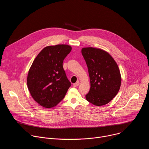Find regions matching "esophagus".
I'll use <instances>...</instances> for the list:
<instances>
[{"label":"esophagus","instance_id":"34e87169","mask_svg":"<svg viewBox=\"0 0 149 149\" xmlns=\"http://www.w3.org/2000/svg\"><path fill=\"white\" fill-rule=\"evenodd\" d=\"M79 82H75V83H74V84H73V86L74 87H78V86H79Z\"/></svg>","mask_w":149,"mask_h":149}]
</instances>
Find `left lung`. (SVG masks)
<instances>
[{
    "instance_id": "obj_1",
    "label": "left lung",
    "mask_w": 149,
    "mask_h": 149,
    "mask_svg": "<svg viewBox=\"0 0 149 149\" xmlns=\"http://www.w3.org/2000/svg\"><path fill=\"white\" fill-rule=\"evenodd\" d=\"M81 53L87 63L91 84L86 100L97 106L107 104L117 95L121 86V77L117 63L107 52L101 49L83 48Z\"/></svg>"
}]
</instances>
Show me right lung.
<instances>
[{
  "instance_id": "add662e5",
  "label": "right lung",
  "mask_w": 149,
  "mask_h": 149,
  "mask_svg": "<svg viewBox=\"0 0 149 149\" xmlns=\"http://www.w3.org/2000/svg\"><path fill=\"white\" fill-rule=\"evenodd\" d=\"M71 49L68 45L48 46L34 59L28 72L27 85L32 97L42 107H55L70 87L71 84L62 63Z\"/></svg>"
}]
</instances>
